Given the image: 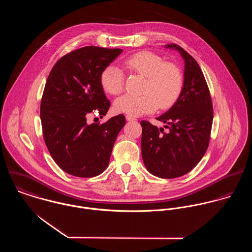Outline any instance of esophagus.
I'll list each match as a JSON object with an SVG mask.
<instances>
[{"instance_id":"34e87169","label":"esophagus","mask_w":252,"mask_h":252,"mask_svg":"<svg viewBox=\"0 0 252 252\" xmlns=\"http://www.w3.org/2000/svg\"><path fill=\"white\" fill-rule=\"evenodd\" d=\"M126 120H127V121H136L137 118L134 117V116H132V115H126Z\"/></svg>"}]
</instances>
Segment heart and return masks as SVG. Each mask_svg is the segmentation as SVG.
Listing matches in <instances>:
<instances>
[{"label": "heart", "mask_w": 252, "mask_h": 252, "mask_svg": "<svg viewBox=\"0 0 252 252\" xmlns=\"http://www.w3.org/2000/svg\"><path fill=\"white\" fill-rule=\"evenodd\" d=\"M124 66L132 72L146 77L143 87L144 94H126L114 102L117 112L140 116L160 108L170 107L180 96L183 77L180 69L151 52L141 51L129 56ZM101 84L106 92L118 95L124 87L123 72L115 65H108L101 73Z\"/></svg>", "instance_id": "obj_1"}]
</instances>
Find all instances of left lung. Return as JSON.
Wrapping results in <instances>:
<instances>
[{
	"label": "left lung",
	"instance_id": "left-lung-1",
	"mask_svg": "<svg viewBox=\"0 0 252 252\" xmlns=\"http://www.w3.org/2000/svg\"><path fill=\"white\" fill-rule=\"evenodd\" d=\"M184 61L183 85L175 104L157 117L168 127L141 121L142 156L146 170L161 179H175L190 172L203 158L210 142L214 110L210 90L196 60L177 44Z\"/></svg>",
	"mask_w": 252,
	"mask_h": 252
}]
</instances>
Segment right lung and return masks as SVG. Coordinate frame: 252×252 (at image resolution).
Masks as SVG:
<instances>
[{
    "mask_svg": "<svg viewBox=\"0 0 252 252\" xmlns=\"http://www.w3.org/2000/svg\"><path fill=\"white\" fill-rule=\"evenodd\" d=\"M122 51L98 46L73 50L57 61L47 77L40 103L43 139L56 164L74 177L92 178L107 169L126 123L123 114L104 124L87 123L92 110L100 117L108 112L101 73Z\"/></svg>",
    "mask_w": 252,
    "mask_h": 252,
    "instance_id": "1",
    "label": "right lung"
}]
</instances>
